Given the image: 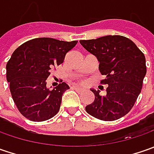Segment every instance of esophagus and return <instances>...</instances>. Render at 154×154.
<instances>
[{"label":"esophagus","instance_id":"1","mask_svg":"<svg viewBox=\"0 0 154 154\" xmlns=\"http://www.w3.org/2000/svg\"><path fill=\"white\" fill-rule=\"evenodd\" d=\"M72 88H74L76 91H78V92H81V91L83 90V88H81V87H80V86H72Z\"/></svg>","mask_w":154,"mask_h":154}]
</instances>
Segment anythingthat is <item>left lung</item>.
<instances>
[{
	"instance_id": "obj_1",
	"label": "left lung",
	"mask_w": 154,
	"mask_h": 154,
	"mask_svg": "<svg viewBox=\"0 0 154 154\" xmlns=\"http://www.w3.org/2000/svg\"><path fill=\"white\" fill-rule=\"evenodd\" d=\"M80 45L98 58L105 79L106 94L92 89L95 99L86 106L89 115L103 121H115L128 114L140 93L146 73V58L132 40L123 36H104L80 40Z\"/></svg>"
}]
</instances>
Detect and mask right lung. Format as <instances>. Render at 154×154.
I'll return each mask as SVG.
<instances>
[{
	"instance_id": "add662e5",
	"label": "right lung",
	"mask_w": 154,
	"mask_h": 154,
	"mask_svg": "<svg viewBox=\"0 0 154 154\" xmlns=\"http://www.w3.org/2000/svg\"><path fill=\"white\" fill-rule=\"evenodd\" d=\"M78 41L50 38L29 40L13 53L7 63V80L19 111L33 122L51 119L60 109L63 92L69 86L61 81L53 90L46 87L51 70L62 64Z\"/></svg>"
}]
</instances>
